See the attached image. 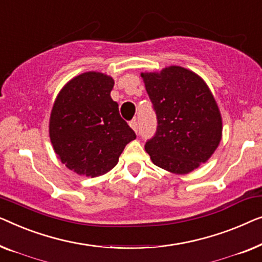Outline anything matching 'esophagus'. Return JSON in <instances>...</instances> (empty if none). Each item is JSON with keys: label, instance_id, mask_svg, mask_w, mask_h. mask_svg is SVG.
Here are the masks:
<instances>
[{"label": "esophagus", "instance_id": "34e87169", "mask_svg": "<svg viewBox=\"0 0 262 262\" xmlns=\"http://www.w3.org/2000/svg\"><path fill=\"white\" fill-rule=\"evenodd\" d=\"M129 126L133 128V129H134V132L136 133V134H138V121H136L135 119L132 120L130 122H129Z\"/></svg>", "mask_w": 262, "mask_h": 262}]
</instances>
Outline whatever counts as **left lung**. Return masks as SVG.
Segmentation results:
<instances>
[{
	"instance_id": "8db88e82",
	"label": "left lung",
	"mask_w": 262,
	"mask_h": 262,
	"mask_svg": "<svg viewBox=\"0 0 262 262\" xmlns=\"http://www.w3.org/2000/svg\"><path fill=\"white\" fill-rule=\"evenodd\" d=\"M157 115V130L145 142L153 164L185 174L205 163L219 146L222 119L204 80L180 66L141 73Z\"/></svg>"
}]
</instances>
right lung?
I'll use <instances>...</instances> for the list:
<instances>
[{
	"instance_id": "obj_1",
	"label": "right lung",
	"mask_w": 262,
	"mask_h": 262,
	"mask_svg": "<svg viewBox=\"0 0 262 262\" xmlns=\"http://www.w3.org/2000/svg\"><path fill=\"white\" fill-rule=\"evenodd\" d=\"M113 86L112 77L86 72L70 80L54 102L51 141L61 163L80 176L110 171L136 138L110 97Z\"/></svg>"
}]
</instances>
